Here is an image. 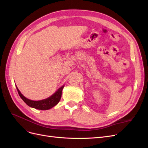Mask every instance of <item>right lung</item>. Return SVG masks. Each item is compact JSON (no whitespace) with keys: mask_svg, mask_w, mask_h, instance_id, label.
I'll list each match as a JSON object with an SVG mask.
<instances>
[{"mask_svg":"<svg viewBox=\"0 0 148 148\" xmlns=\"http://www.w3.org/2000/svg\"><path fill=\"white\" fill-rule=\"evenodd\" d=\"M64 87V86L60 88L59 89H58V91L56 92H55L51 97L47 98V99L41 100V101H31L27 99V98H26L20 92V91L18 90V89L17 88V87H16V89L20 97L28 106L31 107H33L34 109H39V110H48V109H51L52 107L55 106L58 104V103H59V102L60 100V98L62 96V91Z\"/></svg>","mask_w":148,"mask_h":148,"instance_id":"obj_1","label":"right lung"}]
</instances>
